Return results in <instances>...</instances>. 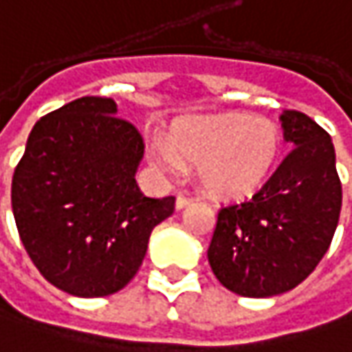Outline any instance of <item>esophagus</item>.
Instances as JSON below:
<instances>
[{"label":"esophagus","instance_id":"obj_1","mask_svg":"<svg viewBox=\"0 0 352 352\" xmlns=\"http://www.w3.org/2000/svg\"><path fill=\"white\" fill-rule=\"evenodd\" d=\"M191 203V197H187V195H183V193H179L175 199V207L177 209H183V207H187Z\"/></svg>","mask_w":352,"mask_h":352}]
</instances>
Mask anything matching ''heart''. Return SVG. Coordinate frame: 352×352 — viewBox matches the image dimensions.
I'll list each match as a JSON object with an SVG mask.
<instances>
[{
    "mask_svg": "<svg viewBox=\"0 0 352 352\" xmlns=\"http://www.w3.org/2000/svg\"><path fill=\"white\" fill-rule=\"evenodd\" d=\"M279 151V127L245 111L187 119L169 141H149V159L159 171L179 175L189 161L199 169L201 187L221 199L253 195L271 175Z\"/></svg>",
    "mask_w": 352,
    "mask_h": 352,
    "instance_id": "heart-1",
    "label": "heart"
}]
</instances>
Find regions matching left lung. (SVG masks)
Instances as JSON below:
<instances>
[{"mask_svg": "<svg viewBox=\"0 0 352 352\" xmlns=\"http://www.w3.org/2000/svg\"><path fill=\"white\" fill-rule=\"evenodd\" d=\"M280 125L295 147L251 199L219 209L207 251L219 283L241 297L295 289L329 251L341 215L331 135L295 109L283 111Z\"/></svg>", "mask_w": 352, "mask_h": 352, "instance_id": "obj_1", "label": "left lung"}]
</instances>
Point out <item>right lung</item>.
<instances>
[{
    "mask_svg": "<svg viewBox=\"0 0 352 352\" xmlns=\"http://www.w3.org/2000/svg\"><path fill=\"white\" fill-rule=\"evenodd\" d=\"M109 97H81L33 125L11 181L19 239L37 271L75 297L113 295L133 279L175 197H145L137 127Z\"/></svg>",
    "mask_w": 352,
    "mask_h": 352,
    "instance_id": "right-lung-1",
    "label": "right lung"
}]
</instances>
